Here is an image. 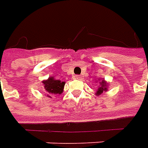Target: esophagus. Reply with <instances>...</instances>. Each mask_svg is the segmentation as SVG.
Here are the masks:
<instances>
[{"mask_svg": "<svg viewBox=\"0 0 148 148\" xmlns=\"http://www.w3.org/2000/svg\"><path fill=\"white\" fill-rule=\"evenodd\" d=\"M74 79H77V80H79V79H80V78H81V76H80V75H75V76H74Z\"/></svg>", "mask_w": 148, "mask_h": 148, "instance_id": "34e87169", "label": "esophagus"}]
</instances>
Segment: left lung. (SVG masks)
Returning <instances> with one entry per match:
<instances>
[{"mask_svg":"<svg viewBox=\"0 0 148 148\" xmlns=\"http://www.w3.org/2000/svg\"><path fill=\"white\" fill-rule=\"evenodd\" d=\"M100 85H101V86L99 87L98 90H97V93H96V95H101L103 91H106V90H107V88H106V82L104 81V80L102 81V82L100 83Z\"/></svg>","mask_w":148,"mask_h":148,"instance_id":"obj_1","label":"left lung"}]
</instances>
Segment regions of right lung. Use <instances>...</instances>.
I'll list each match as a JSON object with an SVG mask.
<instances>
[{"label": "right lung", "instance_id": "obj_1", "mask_svg": "<svg viewBox=\"0 0 148 148\" xmlns=\"http://www.w3.org/2000/svg\"><path fill=\"white\" fill-rule=\"evenodd\" d=\"M45 90L47 92V96L50 97L52 95H61L63 91L65 82L59 80H55L53 77H49L47 80L42 82Z\"/></svg>", "mask_w": 148, "mask_h": 148}]
</instances>
